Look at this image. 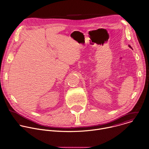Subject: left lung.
Returning a JSON list of instances; mask_svg holds the SVG:
<instances>
[{
	"label": "left lung",
	"mask_w": 149,
	"mask_h": 149,
	"mask_svg": "<svg viewBox=\"0 0 149 149\" xmlns=\"http://www.w3.org/2000/svg\"><path fill=\"white\" fill-rule=\"evenodd\" d=\"M129 47H131V48H132V47H131L130 45H129Z\"/></svg>",
	"instance_id": "obj_1"
}]
</instances>
